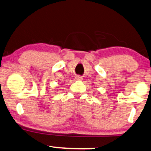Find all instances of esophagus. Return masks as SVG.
<instances>
[{
	"label": "esophagus",
	"instance_id": "esophagus-1",
	"mask_svg": "<svg viewBox=\"0 0 151 151\" xmlns=\"http://www.w3.org/2000/svg\"><path fill=\"white\" fill-rule=\"evenodd\" d=\"M76 79H77V80H81V79H82V77H81V76H77V77H76Z\"/></svg>",
	"mask_w": 151,
	"mask_h": 151
}]
</instances>
